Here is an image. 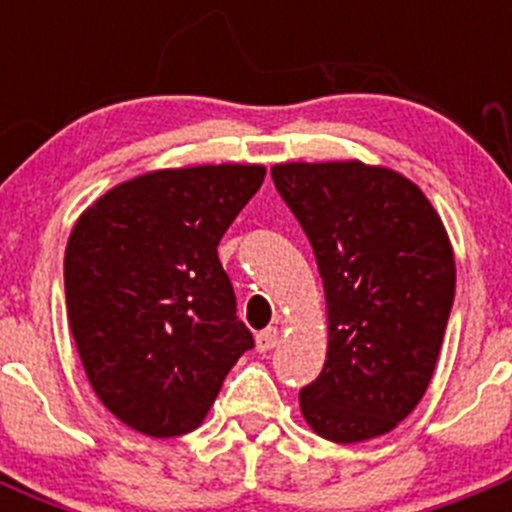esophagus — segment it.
Segmentation results:
<instances>
[{
	"instance_id": "34e87169",
	"label": "esophagus",
	"mask_w": 512,
	"mask_h": 512,
	"mask_svg": "<svg viewBox=\"0 0 512 512\" xmlns=\"http://www.w3.org/2000/svg\"><path fill=\"white\" fill-rule=\"evenodd\" d=\"M277 339H280V329H277V327H267V329H262V332L257 334V337H255V347H257V352H260V354L272 352V349L277 347Z\"/></svg>"
}]
</instances>
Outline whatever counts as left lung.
<instances>
[{"label": "left lung", "mask_w": 512, "mask_h": 512, "mask_svg": "<svg viewBox=\"0 0 512 512\" xmlns=\"http://www.w3.org/2000/svg\"><path fill=\"white\" fill-rule=\"evenodd\" d=\"M272 180L312 242L327 299V361L299 391L334 443L394 431L431 384L456 294L448 232L416 183L361 160L280 163Z\"/></svg>", "instance_id": "left-lung-1"}]
</instances>
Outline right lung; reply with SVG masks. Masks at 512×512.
Wrapping results in <instances>:
<instances>
[{
    "label": "right lung",
    "instance_id": "1",
    "mask_svg": "<svg viewBox=\"0 0 512 512\" xmlns=\"http://www.w3.org/2000/svg\"><path fill=\"white\" fill-rule=\"evenodd\" d=\"M265 173L240 163L153 170L76 220L64 257L69 327L96 396L133 431H195L255 347L218 245Z\"/></svg>",
    "mask_w": 512,
    "mask_h": 512
}]
</instances>
